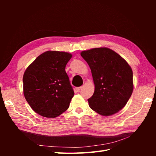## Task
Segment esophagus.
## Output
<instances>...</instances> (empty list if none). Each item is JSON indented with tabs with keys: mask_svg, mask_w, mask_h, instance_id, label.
Here are the masks:
<instances>
[{
	"mask_svg": "<svg viewBox=\"0 0 156 156\" xmlns=\"http://www.w3.org/2000/svg\"><path fill=\"white\" fill-rule=\"evenodd\" d=\"M82 88V87H77L76 88V92H80L81 89Z\"/></svg>",
	"mask_w": 156,
	"mask_h": 156,
	"instance_id": "34e87169",
	"label": "esophagus"
}]
</instances>
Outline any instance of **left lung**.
Instances as JSON below:
<instances>
[{"label": "left lung", "instance_id": "left-lung-1", "mask_svg": "<svg viewBox=\"0 0 156 156\" xmlns=\"http://www.w3.org/2000/svg\"><path fill=\"white\" fill-rule=\"evenodd\" d=\"M80 54L90 66L95 85L93 95L88 99L90 107L103 116L121 110L133 90L130 66L121 55L107 48L91 49Z\"/></svg>", "mask_w": 156, "mask_h": 156}]
</instances>
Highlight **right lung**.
Instances as JSON below:
<instances>
[{
	"mask_svg": "<svg viewBox=\"0 0 156 156\" xmlns=\"http://www.w3.org/2000/svg\"><path fill=\"white\" fill-rule=\"evenodd\" d=\"M72 56L67 52L48 51L26 69L23 78L25 98L42 117H57L69 107L74 92L65 68Z\"/></svg>",
	"mask_w": 156,
	"mask_h": 156,
	"instance_id": "obj_1",
	"label": "right lung"
}]
</instances>
